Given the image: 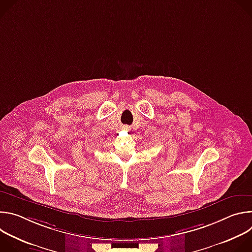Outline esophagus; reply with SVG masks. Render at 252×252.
<instances>
[{
	"mask_svg": "<svg viewBox=\"0 0 252 252\" xmlns=\"http://www.w3.org/2000/svg\"><path fill=\"white\" fill-rule=\"evenodd\" d=\"M123 129H124V130H128V126H124Z\"/></svg>",
	"mask_w": 252,
	"mask_h": 252,
	"instance_id": "34e87169",
	"label": "esophagus"
}]
</instances>
